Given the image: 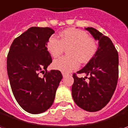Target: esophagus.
<instances>
[{
  "instance_id": "obj_1",
  "label": "esophagus",
  "mask_w": 128,
  "mask_h": 128,
  "mask_svg": "<svg viewBox=\"0 0 128 128\" xmlns=\"http://www.w3.org/2000/svg\"><path fill=\"white\" fill-rule=\"evenodd\" d=\"M62 75H63V77H65V76H66V74H64V73H62Z\"/></svg>"
}]
</instances>
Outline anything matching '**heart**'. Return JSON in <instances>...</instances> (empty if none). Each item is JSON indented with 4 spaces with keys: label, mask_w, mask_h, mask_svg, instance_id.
<instances>
[{
    "label": "heart",
    "mask_w": 128,
    "mask_h": 128,
    "mask_svg": "<svg viewBox=\"0 0 128 128\" xmlns=\"http://www.w3.org/2000/svg\"><path fill=\"white\" fill-rule=\"evenodd\" d=\"M68 56L54 60L53 66L63 73H69L77 69L80 62L86 63L94 56L97 50V41L84 31L68 28L59 34V39L52 36L46 42L49 54L56 58L66 48Z\"/></svg>",
    "instance_id": "heart-1"
}]
</instances>
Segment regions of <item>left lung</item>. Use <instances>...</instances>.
<instances>
[{
	"label": "left lung",
	"instance_id": "1",
	"mask_svg": "<svg viewBox=\"0 0 128 128\" xmlns=\"http://www.w3.org/2000/svg\"><path fill=\"white\" fill-rule=\"evenodd\" d=\"M85 30L98 40L99 46L94 56L76 72L90 76L88 80L73 74L72 94L80 108L88 112H97L107 105L114 94L118 80L119 58L110 38L92 27Z\"/></svg>",
	"mask_w": 128,
	"mask_h": 128
}]
</instances>
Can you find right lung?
Instances as JSON below:
<instances>
[{"label":"right lung","mask_w":128,"mask_h":128,"mask_svg":"<svg viewBox=\"0 0 128 128\" xmlns=\"http://www.w3.org/2000/svg\"><path fill=\"white\" fill-rule=\"evenodd\" d=\"M53 34L54 31L48 27H31L14 39L7 56V72L14 97L31 114L42 113L52 105L63 77L58 70H46L52 62L46 42Z\"/></svg>","instance_id":"right-lung-1"}]
</instances>
